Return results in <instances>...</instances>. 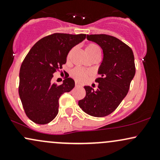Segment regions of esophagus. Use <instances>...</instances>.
<instances>
[{
    "label": "esophagus",
    "instance_id": "esophagus-1",
    "mask_svg": "<svg viewBox=\"0 0 160 160\" xmlns=\"http://www.w3.org/2000/svg\"><path fill=\"white\" fill-rule=\"evenodd\" d=\"M75 86L76 87H80V86H82V85L80 83H79L78 82H75Z\"/></svg>",
    "mask_w": 160,
    "mask_h": 160
}]
</instances>
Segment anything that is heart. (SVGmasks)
I'll return each mask as SVG.
<instances>
[{
	"mask_svg": "<svg viewBox=\"0 0 160 160\" xmlns=\"http://www.w3.org/2000/svg\"><path fill=\"white\" fill-rule=\"evenodd\" d=\"M86 52L87 54L89 53H92L95 52H100L99 47L95 43H89L86 45ZM89 74V71H85V70L80 68H76L73 69L71 71V75L74 80H78V81H83L87 78L88 75Z\"/></svg>",
	"mask_w": 160,
	"mask_h": 160,
	"instance_id": "heart-1",
	"label": "heart"
}]
</instances>
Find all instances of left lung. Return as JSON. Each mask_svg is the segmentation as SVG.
Returning a JSON list of instances; mask_svg holds the SVG:
<instances>
[{"instance_id":"left-lung-1","label":"left lung","mask_w":160,"mask_h":160,"mask_svg":"<svg viewBox=\"0 0 160 160\" xmlns=\"http://www.w3.org/2000/svg\"><path fill=\"white\" fill-rule=\"evenodd\" d=\"M87 40L95 42L103 50V61L98 69V88L94 90L84 86L85 98L78 105L87 114L103 117L111 114L127 95L135 74L134 54L132 49L115 37L108 34H90Z\"/></svg>"}]
</instances>
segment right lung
Returning a JSON list of instances; mask_svg holds the SVG:
<instances>
[{"instance_id":"obj_1","label":"right lung","mask_w":160,"mask_h":160,"mask_svg":"<svg viewBox=\"0 0 160 160\" xmlns=\"http://www.w3.org/2000/svg\"><path fill=\"white\" fill-rule=\"evenodd\" d=\"M86 34L55 33L44 37L30 49L22 63L19 94L25 114L38 124L51 122L58 113V99L74 87V80L66 77L63 83L52 82L53 74L62 68L69 51Z\"/></svg>"}]
</instances>
